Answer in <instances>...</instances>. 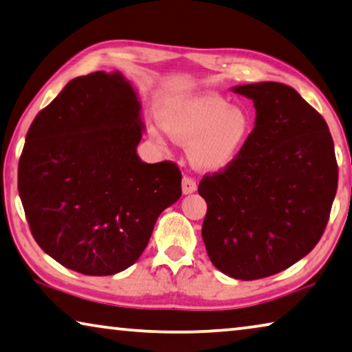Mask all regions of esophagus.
<instances>
[{"instance_id":"esophagus-1","label":"esophagus","mask_w":352,"mask_h":352,"mask_svg":"<svg viewBox=\"0 0 352 352\" xmlns=\"http://www.w3.org/2000/svg\"><path fill=\"white\" fill-rule=\"evenodd\" d=\"M196 189H197V183L194 182L191 177H183V180H182V192L185 194V196H188V194L196 192Z\"/></svg>"}]
</instances>
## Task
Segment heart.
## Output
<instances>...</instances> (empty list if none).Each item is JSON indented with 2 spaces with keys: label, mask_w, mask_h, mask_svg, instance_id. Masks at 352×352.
<instances>
[{
  "label": "heart",
  "mask_w": 352,
  "mask_h": 352,
  "mask_svg": "<svg viewBox=\"0 0 352 352\" xmlns=\"http://www.w3.org/2000/svg\"><path fill=\"white\" fill-rule=\"evenodd\" d=\"M160 117L178 142L189 144V163L205 172H219L230 166L252 131L248 111L230 106L216 94L170 98L161 108ZM150 136L164 144L163 131L156 126H150Z\"/></svg>",
  "instance_id": "b5f03b06"
}]
</instances>
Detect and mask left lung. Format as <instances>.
<instances>
[{"label": "left lung", "mask_w": 352, "mask_h": 352, "mask_svg": "<svg viewBox=\"0 0 352 352\" xmlns=\"http://www.w3.org/2000/svg\"><path fill=\"white\" fill-rule=\"evenodd\" d=\"M255 106L238 158L205 175L202 238L217 270L255 280L277 274L316 246L337 192L338 167L326 120L293 87L265 81L232 87Z\"/></svg>", "instance_id": "obj_1"}]
</instances>
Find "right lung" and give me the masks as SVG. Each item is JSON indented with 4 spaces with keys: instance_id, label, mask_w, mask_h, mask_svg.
<instances>
[{
    "instance_id": "right-lung-1",
    "label": "right lung",
    "mask_w": 352,
    "mask_h": 352,
    "mask_svg": "<svg viewBox=\"0 0 352 352\" xmlns=\"http://www.w3.org/2000/svg\"><path fill=\"white\" fill-rule=\"evenodd\" d=\"M144 128L136 89L120 72L75 78L36 116L19 194L32 236L58 263L86 276L126 270L180 199L174 163L139 158Z\"/></svg>"
}]
</instances>
